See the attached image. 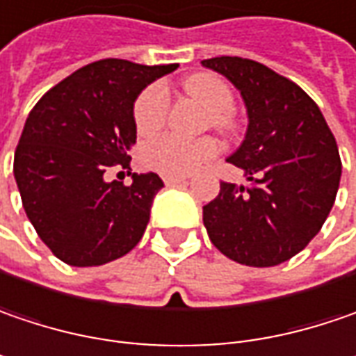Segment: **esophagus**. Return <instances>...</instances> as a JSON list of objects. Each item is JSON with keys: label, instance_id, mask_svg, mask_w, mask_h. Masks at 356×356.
<instances>
[{"label": "esophagus", "instance_id": "34e87169", "mask_svg": "<svg viewBox=\"0 0 356 356\" xmlns=\"http://www.w3.org/2000/svg\"><path fill=\"white\" fill-rule=\"evenodd\" d=\"M163 181H165V185H177V183H185L187 181V177H177V175H165L163 177Z\"/></svg>", "mask_w": 356, "mask_h": 356}]
</instances>
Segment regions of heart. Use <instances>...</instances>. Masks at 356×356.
I'll use <instances>...</instances> for the list:
<instances>
[{
    "mask_svg": "<svg viewBox=\"0 0 356 356\" xmlns=\"http://www.w3.org/2000/svg\"><path fill=\"white\" fill-rule=\"evenodd\" d=\"M187 95L193 96L211 113V122L220 129L232 124L229 113L234 108V92L229 86L213 74H195L183 82ZM169 111V96L161 84H153L143 90L133 108L136 133L140 136H153L165 124ZM218 155V145L211 138L181 140L175 136H163L143 149V163L163 175H189Z\"/></svg>",
    "mask_w": 356,
    "mask_h": 356,
    "instance_id": "1",
    "label": "heart"
}]
</instances>
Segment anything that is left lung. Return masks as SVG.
<instances>
[{
    "label": "left lung",
    "instance_id": "8db88e82",
    "mask_svg": "<svg viewBox=\"0 0 356 356\" xmlns=\"http://www.w3.org/2000/svg\"><path fill=\"white\" fill-rule=\"evenodd\" d=\"M240 90L248 129L227 157L248 185L221 183L203 205L211 243L229 260L268 268L302 252L328 218L341 157L321 108L298 84L238 56L203 60Z\"/></svg>",
    "mask_w": 356,
    "mask_h": 356
}]
</instances>
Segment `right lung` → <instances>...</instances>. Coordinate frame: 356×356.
I'll return each mask as SVG.
<instances>
[{
    "mask_svg": "<svg viewBox=\"0 0 356 356\" xmlns=\"http://www.w3.org/2000/svg\"><path fill=\"white\" fill-rule=\"evenodd\" d=\"M173 70L177 64L98 60L64 78L32 108L13 177L28 220L56 258L78 268L100 266L140 241L163 181L157 173H133V183L122 185L104 175L116 163L129 167L135 100Z\"/></svg>",
    "mask_w": 356,
    "mask_h": 356,
    "instance_id": "1",
    "label": "right lung"
}]
</instances>
